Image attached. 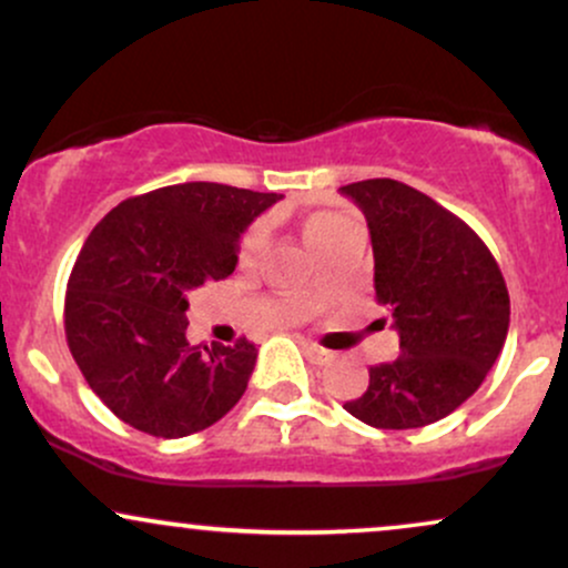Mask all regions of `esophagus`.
<instances>
[{
  "mask_svg": "<svg viewBox=\"0 0 568 568\" xmlns=\"http://www.w3.org/2000/svg\"><path fill=\"white\" fill-rule=\"evenodd\" d=\"M304 349L310 352V355L315 357L317 363H328V361H331V352H328V349H323L321 344H315V342H304Z\"/></svg>",
  "mask_w": 568,
  "mask_h": 568,
  "instance_id": "esophagus-1",
  "label": "esophagus"
}]
</instances>
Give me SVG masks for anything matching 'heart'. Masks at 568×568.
<instances>
[{"mask_svg": "<svg viewBox=\"0 0 568 568\" xmlns=\"http://www.w3.org/2000/svg\"><path fill=\"white\" fill-rule=\"evenodd\" d=\"M338 224H342V219L331 216V213H317V216H310V219L304 221V226H302L306 245H310L312 251H317V245H321L323 240L328 237V234L334 232ZM258 245H262V234H258V232L247 234V240H245V253L256 251ZM304 293H312V285H306Z\"/></svg>", "mask_w": 568, "mask_h": 568, "instance_id": "heart-1", "label": "heart"}]
</instances>
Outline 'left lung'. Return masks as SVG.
<instances>
[{
  "label": "left lung",
  "instance_id": "1",
  "mask_svg": "<svg viewBox=\"0 0 568 568\" xmlns=\"http://www.w3.org/2000/svg\"><path fill=\"white\" fill-rule=\"evenodd\" d=\"M338 192L368 221L376 302L400 336V355L368 368L366 393L344 408L379 429L433 425L480 387L505 347V277L484 240L419 189L368 179Z\"/></svg>",
  "mask_w": 568,
  "mask_h": 568
}]
</instances>
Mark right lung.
<instances>
[{"instance_id": "1", "label": "right lung", "mask_w": 568, "mask_h": 568, "mask_svg": "<svg viewBox=\"0 0 568 568\" xmlns=\"http://www.w3.org/2000/svg\"><path fill=\"white\" fill-rule=\"evenodd\" d=\"M280 197L211 181L162 186L120 202L84 240L63 306L67 342L125 425L184 438L243 397L256 344L192 347L186 293L232 275L243 232Z\"/></svg>"}]
</instances>
